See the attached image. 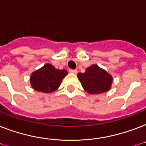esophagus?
Listing matches in <instances>:
<instances>
[{
    "instance_id": "obj_1",
    "label": "esophagus",
    "mask_w": 146,
    "mask_h": 146,
    "mask_svg": "<svg viewBox=\"0 0 146 146\" xmlns=\"http://www.w3.org/2000/svg\"><path fill=\"white\" fill-rule=\"evenodd\" d=\"M69 72H70V73H74V74L77 73V70H72V69L69 70Z\"/></svg>"
}]
</instances>
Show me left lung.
<instances>
[{"label": "left lung", "instance_id": "left-lung-1", "mask_svg": "<svg viewBox=\"0 0 146 146\" xmlns=\"http://www.w3.org/2000/svg\"><path fill=\"white\" fill-rule=\"evenodd\" d=\"M77 77L85 91L90 95L108 92L113 82L112 76L96 64L89 66L85 73H78Z\"/></svg>", "mask_w": 146, "mask_h": 146}]
</instances>
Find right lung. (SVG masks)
Instances as JSON below:
<instances>
[{"instance_id":"add662e5","label":"right lung","mask_w":146,"mask_h":146,"mask_svg":"<svg viewBox=\"0 0 146 146\" xmlns=\"http://www.w3.org/2000/svg\"><path fill=\"white\" fill-rule=\"evenodd\" d=\"M66 70L56 69L50 64H45L30 76V84L34 90L44 93H50L56 91L67 75Z\"/></svg>"}]
</instances>
